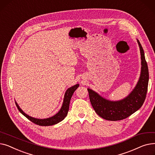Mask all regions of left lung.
Here are the masks:
<instances>
[{"label":"left lung","mask_w":155,"mask_h":155,"mask_svg":"<svg viewBox=\"0 0 155 155\" xmlns=\"http://www.w3.org/2000/svg\"><path fill=\"white\" fill-rule=\"evenodd\" d=\"M141 58V72L139 81L125 99L119 101H110L88 88L89 99L95 112L102 118L108 120H120L133 114L142 106L148 91L149 72L143 47L137 40Z\"/></svg>","instance_id":"8db88e82"}]
</instances>
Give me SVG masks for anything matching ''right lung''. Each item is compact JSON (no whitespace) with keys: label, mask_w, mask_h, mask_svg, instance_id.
<instances>
[{"label":"right lung","mask_w":155,"mask_h":155,"mask_svg":"<svg viewBox=\"0 0 155 155\" xmlns=\"http://www.w3.org/2000/svg\"><path fill=\"white\" fill-rule=\"evenodd\" d=\"M79 85L77 84L74 86H73L70 88H69L68 90L66 91V93L64 94V100H63V103L62 105V107L60 111L53 116L51 117L50 118H47V119H36L34 117H32L27 115L26 114L24 113L19 107V105L18 104L15 102V105L17 106L18 110L19 112L23 114L24 116H25L26 118H28L29 120H31L32 123L39 125V126H52L54 124H56L57 123H60V121L63 120L65 117L67 116L68 110H69V105H70V99L71 98V96L74 93V92L76 91V89L78 87Z\"/></svg>","instance_id":"add662e5"}]
</instances>
